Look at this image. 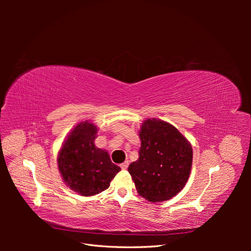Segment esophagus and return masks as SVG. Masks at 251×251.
I'll list each match as a JSON object with an SVG mask.
<instances>
[{"instance_id": "34e87169", "label": "esophagus", "mask_w": 251, "mask_h": 251, "mask_svg": "<svg viewBox=\"0 0 251 251\" xmlns=\"http://www.w3.org/2000/svg\"><path fill=\"white\" fill-rule=\"evenodd\" d=\"M127 166H128V161H125L124 163H121V164H120V168H121V170H126V169H127Z\"/></svg>"}]
</instances>
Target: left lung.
Returning <instances> with one entry per match:
<instances>
[{
    "label": "left lung",
    "instance_id": "1",
    "mask_svg": "<svg viewBox=\"0 0 251 251\" xmlns=\"http://www.w3.org/2000/svg\"><path fill=\"white\" fill-rule=\"evenodd\" d=\"M139 158L128 173L140 196L151 202L170 200L184 187L193 162L191 144L176 127L148 119L139 133Z\"/></svg>",
    "mask_w": 251,
    "mask_h": 251
}]
</instances>
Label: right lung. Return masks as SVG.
Returning a JSON list of instances; mask_svg holds the SVG:
<instances>
[{
    "label": "right lung",
    "mask_w": 251,
    "mask_h": 251,
    "mask_svg": "<svg viewBox=\"0 0 251 251\" xmlns=\"http://www.w3.org/2000/svg\"><path fill=\"white\" fill-rule=\"evenodd\" d=\"M96 133L93 124L80 123L68 136L57 159L64 181L81 196L103 192L120 171L107 151L94 146Z\"/></svg>",
    "instance_id": "1"
}]
</instances>
